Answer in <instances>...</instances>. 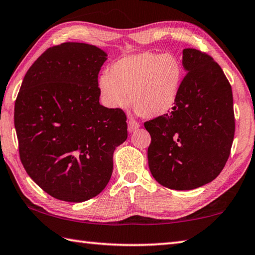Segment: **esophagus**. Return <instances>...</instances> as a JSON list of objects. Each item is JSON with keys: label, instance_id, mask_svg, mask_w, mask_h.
I'll return each mask as SVG.
<instances>
[{"label": "esophagus", "instance_id": "34e87169", "mask_svg": "<svg viewBox=\"0 0 255 255\" xmlns=\"http://www.w3.org/2000/svg\"><path fill=\"white\" fill-rule=\"evenodd\" d=\"M137 128H140V124H138L136 121H134V120H128V132L135 131Z\"/></svg>", "mask_w": 255, "mask_h": 255}]
</instances>
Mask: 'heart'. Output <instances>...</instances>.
Here are the masks:
<instances>
[{"label": "heart", "instance_id": "heart-1", "mask_svg": "<svg viewBox=\"0 0 255 255\" xmlns=\"http://www.w3.org/2000/svg\"><path fill=\"white\" fill-rule=\"evenodd\" d=\"M183 82V65L172 53L140 52L112 64L110 73L100 75L98 86L107 107L126 108L129 103L138 114L157 118L174 107Z\"/></svg>", "mask_w": 255, "mask_h": 255}]
</instances>
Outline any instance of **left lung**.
I'll return each mask as SVG.
<instances>
[{"label":"left lung","mask_w":255,"mask_h":255,"mask_svg":"<svg viewBox=\"0 0 255 255\" xmlns=\"http://www.w3.org/2000/svg\"><path fill=\"white\" fill-rule=\"evenodd\" d=\"M186 74L170 112L146 121L148 167L161 185L193 190L213 181L231 153L235 119L232 88L204 52L183 50Z\"/></svg>","instance_id":"obj_1"}]
</instances>
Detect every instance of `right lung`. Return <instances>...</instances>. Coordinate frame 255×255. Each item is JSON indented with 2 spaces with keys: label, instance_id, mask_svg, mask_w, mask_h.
<instances>
[{
  "label": "right lung",
  "instance_id": "add662e5",
  "mask_svg": "<svg viewBox=\"0 0 255 255\" xmlns=\"http://www.w3.org/2000/svg\"><path fill=\"white\" fill-rule=\"evenodd\" d=\"M107 53L86 43L49 47L24 76L14 107L21 162L57 200L83 202L111 179L113 152L128 137L127 115L99 102Z\"/></svg>",
  "mask_w": 255,
  "mask_h": 255
}]
</instances>
